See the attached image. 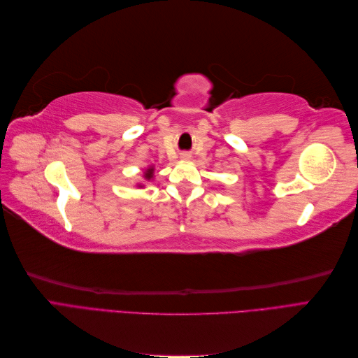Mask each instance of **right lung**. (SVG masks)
Instances as JSON below:
<instances>
[{"label":"right lung","instance_id":"add662e5","mask_svg":"<svg viewBox=\"0 0 358 358\" xmlns=\"http://www.w3.org/2000/svg\"><path fill=\"white\" fill-rule=\"evenodd\" d=\"M145 179L146 180H150V179H152L154 178V167H149L146 171H145ZM138 187H142V185H138Z\"/></svg>","mask_w":358,"mask_h":358}]
</instances>
